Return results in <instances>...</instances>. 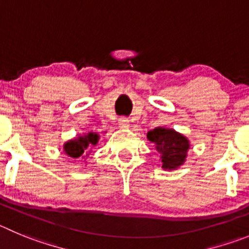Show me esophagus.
Returning <instances> with one entry per match:
<instances>
[{"label":"esophagus","instance_id":"obj_1","mask_svg":"<svg viewBox=\"0 0 249 249\" xmlns=\"http://www.w3.org/2000/svg\"><path fill=\"white\" fill-rule=\"evenodd\" d=\"M119 126H122V127H127L129 126V124H130V120L127 119V118H125V117H122L119 119Z\"/></svg>","mask_w":249,"mask_h":249}]
</instances>
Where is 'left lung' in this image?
<instances>
[{
	"instance_id": "1",
	"label": "left lung",
	"mask_w": 249,
	"mask_h": 249,
	"mask_svg": "<svg viewBox=\"0 0 249 249\" xmlns=\"http://www.w3.org/2000/svg\"><path fill=\"white\" fill-rule=\"evenodd\" d=\"M147 139L156 146L162 160V168L176 169L184 163L189 141L182 134L159 126L147 132Z\"/></svg>"
}]
</instances>
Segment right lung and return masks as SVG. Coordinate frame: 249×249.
<instances>
[{
  "label": "right lung",
  "mask_w": 249,
  "mask_h": 249,
  "mask_svg": "<svg viewBox=\"0 0 249 249\" xmlns=\"http://www.w3.org/2000/svg\"><path fill=\"white\" fill-rule=\"evenodd\" d=\"M98 134H96V132H88L87 135L80 136V138L75 139V140L67 141L64 145V151L66 152V155H69L72 159H78L82 155H87L88 146L96 145L98 142Z\"/></svg>",
  "instance_id": "obj_1"
}]
</instances>
